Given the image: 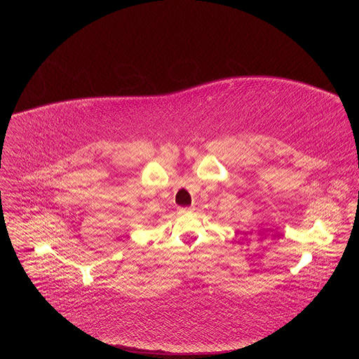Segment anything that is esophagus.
Wrapping results in <instances>:
<instances>
[{
	"label": "esophagus",
	"mask_w": 359,
	"mask_h": 359,
	"mask_svg": "<svg viewBox=\"0 0 359 359\" xmlns=\"http://www.w3.org/2000/svg\"><path fill=\"white\" fill-rule=\"evenodd\" d=\"M178 212H180V213H191L193 208H191V207H180Z\"/></svg>",
	"instance_id": "obj_1"
}]
</instances>
